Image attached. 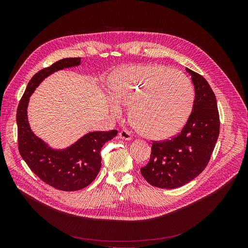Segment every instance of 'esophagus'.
<instances>
[{"label":"esophagus","mask_w":248,"mask_h":248,"mask_svg":"<svg viewBox=\"0 0 248 248\" xmlns=\"http://www.w3.org/2000/svg\"><path fill=\"white\" fill-rule=\"evenodd\" d=\"M119 136H120V138H121V139H123V140H126V141H128V140H130V139H131L130 132H129L128 130H125V129H124V130L120 131Z\"/></svg>","instance_id":"1"}]
</instances>
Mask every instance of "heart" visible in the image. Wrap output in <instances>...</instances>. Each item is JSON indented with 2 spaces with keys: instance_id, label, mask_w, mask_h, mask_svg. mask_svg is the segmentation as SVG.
Wrapping results in <instances>:
<instances>
[{
  "instance_id": "1",
  "label": "heart",
  "mask_w": 248,
  "mask_h": 248,
  "mask_svg": "<svg viewBox=\"0 0 248 248\" xmlns=\"http://www.w3.org/2000/svg\"><path fill=\"white\" fill-rule=\"evenodd\" d=\"M116 102L130 108V119L149 139H166L186 124L194 103L190 79L180 72L158 63L132 65L111 78ZM119 106L114 113L121 114Z\"/></svg>"
}]
</instances>
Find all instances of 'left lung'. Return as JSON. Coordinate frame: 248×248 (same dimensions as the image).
Here are the masks:
<instances>
[{
	"label": "left lung",
	"instance_id": "left-lung-1",
	"mask_svg": "<svg viewBox=\"0 0 248 248\" xmlns=\"http://www.w3.org/2000/svg\"><path fill=\"white\" fill-rule=\"evenodd\" d=\"M195 89L192 112L171 139L153 142L148 164L140 169L153 186L178 188L188 184L206 168L220 132L216 96L207 80L186 67Z\"/></svg>",
	"mask_w": 248,
	"mask_h": 248
}]
</instances>
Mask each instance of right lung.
<instances>
[{
  "instance_id": "right-lung-1",
  "label": "right lung",
  "mask_w": 248,
  "mask_h": 248,
  "mask_svg": "<svg viewBox=\"0 0 248 248\" xmlns=\"http://www.w3.org/2000/svg\"><path fill=\"white\" fill-rule=\"evenodd\" d=\"M79 64L80 58H66L35 74L27 84L16 112L20 156L39 179L63 191L82 189L95 180L102 165L100 151L107 141L118 134L116 129L92 131L66 148L55 149L32 131L27 117L30 96L52 74Z\"/></svg>"
}]
</instances>
